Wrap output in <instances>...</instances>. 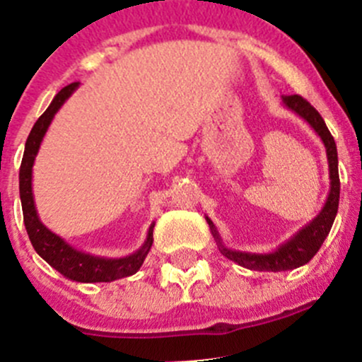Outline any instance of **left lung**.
<instances>
[{"label":"left lung","instance_id":"1","mask_svg":"<svg viewBox=\"0 0 362 362\" xmlns=\"http://www.w3.org/2000/svg\"><path fill=\"white\" fill-rule=\"evenodd\" d=\"M283 103H285V106L288 107V110H292L293 113H297L300 118H304V120L315 129V132L320 136V139L325 145V152H327V160H329L331 191H329L327 202H325L322 212L318 214L310 224H306L303 230L297 231L288 242L279 245L276 251L265 252V255L228 249L226 245H223V242H221L219 231L216 230L212 221H210L209 217H205L206 223H209L210 226V231H212L214 238H216L217 245H219V251L223 252L228 259H231V262L238 263V265L245 267V269L259 270V272H262V270H269V272H281V270H292L300 265H306V263L317 255V251L322 247V244H324L325 237H327L329 231H331L332 223H334V217L336 214H338V205H339L338 150H336L334 138H332L331 132H329L324 118H322L320 113H318V111L300 95H283Z\"/></svg>","mask_w":362,"mask_h":362}]
</instances>
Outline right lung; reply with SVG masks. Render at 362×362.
Instances as JSON below:
<instances>
[{
    "mask_svg": "<svg viewBox=\"0 0 362 362\" xmlns=\"http://www.w3.org/2000/svg\"><path fill=\"white\" fill-rule=\"evenodd\" d=\"M77 86H79V83H72L69 86L62 88L56 93V97L49 104L47 110L44 111V115L35 122L33 129H31L30 136L26 139L23 163H21L19 170V192L21 203H23L24 226H26L28 237H30L35 251L52 269L58 270L59 274H63L65 278L77 283H110L115 281V279L127 278V276H132L138 272L139 267L145 262L146 255H148L150 247H152L153 226L156 224L152 223V226L148 228L145 244L136 252L124 256V258H100V256L77 251L76 247L66 244L62 237H58L51 230H47L40 223V219H38V214L33 202V191H31V171H33L35 156L38 153L42 139H44L45 132H47V127L51 125L56 111L72 95Z\"/></svg>",
    "mask_w": 362,
    "mask_h": 362,
    "instance_id": "obj_1",
    "label": "right lung"
}]
</instances>
